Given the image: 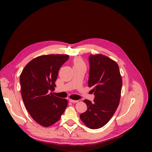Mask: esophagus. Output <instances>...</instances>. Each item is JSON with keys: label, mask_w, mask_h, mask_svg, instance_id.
<instances>
[{"label": "esophagus", "mask_w": 152, "mask_h": 152, "mask_svg": "<svg viewBox=\"0 0 152 152\" xmlns=\"http://www.w3.org/2000/svg\"><path fill=\"white\" fill-rule=\"evenodd\" d=\"M70 102H72V103H77L79 102V100H72V99H69V100Z\"/></svg>", "instance_id": "1"}]
</instances>
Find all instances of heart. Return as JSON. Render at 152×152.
I'll use <instances>...</instances> for the list:
<instances>
[{"label":"heart","instance_id":"b5f03b06","mask_svg":"<svg viewBox=\"0 0 152 152\" xmlns=\"http://www.w3.org/2000/svg\"><path fill=\"white\" fill-rule=\"evenodd\" d=\"M75 65H83V63L80 58H76L74 61Z\"/></svg>","mask_w":152,"mask_h":152}]
</instances>
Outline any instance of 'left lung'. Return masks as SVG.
<instances>
[{
    "label": "left lung",
    "instance_id": "1",
    "mask_svg": "<svg viewBox=\"0 0 152 152\" xmlns=\"http://www.w3.org/2000/svg\"><path fill=\"white\" fill-rule=\"evenodd\" d=\"M88 86L92 87L94 102L84 100L87 110L80 115L81 121L89 128L96 129L105 125L119 105L122 79L118 64L100 54L89 57Z\"/></svg>",
    "mask_w": 152,
    "mask_h": 152
}]
</instances>
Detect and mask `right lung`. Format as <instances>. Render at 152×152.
Here are the masks:
<instances>
[{
  "instance_id": "1",
  "label": "right lung",
  "mask_w": 152,
  "mask_h": 152,
  "mask_svg": "<svg viewBox=\"0 0 152 152\" xmlns=\"http://www.w3.org/2000/svg\"><path fill=\"white\" fill-rule=\"evenodd\" d=\"M69 58L68 55H47L37 57L24 68L20 77L21 97L34 120L44 127L57 122L68 101L53 95L60 67Z\"/></svg>"
}]
</instances>
